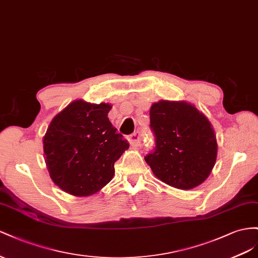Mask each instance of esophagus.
Masks as SVG:
<instances>
[{
  "instance_id": "esophagus-1",
  "label": "esophagus",
  "mask_w": 258,
  "mask_h": 258,
  "mask_svg": "<svg viewBox=\"0 0 258 258\" xmlns=\"http://www.w3.org/2000/svg\"><path fill=\"white\" fill-rule=\"evenodd\" d=\"M143 142V135L141 132H135L132 135H130V144L134 147H137Z\"/></svg>"
}]
</instances>
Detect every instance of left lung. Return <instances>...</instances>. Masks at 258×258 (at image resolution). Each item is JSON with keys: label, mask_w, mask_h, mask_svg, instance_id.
Wrapping results in <instances>:
<instances>
[{"label": "left lung", "mask_w": 258, "mask_h": 258, "mask_svg": "<svg viewBox=\"0 0 258 258\" xmlns=\"http://www.w3.org/2000/svg\"><path fill=\"white\" fill-rule=\"evenodd\" d=\"M154 148L145 161L159 179L192 189L212 172L217 156L214 131L203 113L185 101L161 100L150 109Z\"/></svg>", "instance_id": "8db88e82"}]
</instances>
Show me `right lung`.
Instances as JSON below:
<instances>
[{"mask_svg":"<svg viewBox=\"0 0 258 258\" xmlns=\"http://www.w3.org/2000/svg\"><path fill=\"white\" fill-rule=\"evenodd\" d=\"M109 104L76 100L58 113L44 136L50 178L66 192L86 197L112 179L130 144L108 119Z\"/></svg>","mask_w":258,"mask_h":258,"instance_id":"1","label":"right lung"}]
</instances>
